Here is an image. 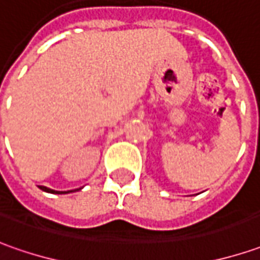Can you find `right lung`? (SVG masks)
<instances>
[{"instance_id": "1", "label": "right lung", "mask_w": 260, "mask_h": 260, "mask_svg": "<svg viewBox=\"0 0 260 260\" xmlns=\"http://www.w3.org/2000/svg\"><path fill=\"white\" fill-rule=\"evenodd\" d=\"M39 187H40L43 191L53 192V194H54V192H56V194H64V192H70V191H54V190H51V188H47V187H44V185H39Z\"/></svg>"}]
</instances>
